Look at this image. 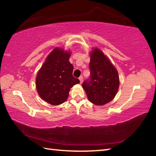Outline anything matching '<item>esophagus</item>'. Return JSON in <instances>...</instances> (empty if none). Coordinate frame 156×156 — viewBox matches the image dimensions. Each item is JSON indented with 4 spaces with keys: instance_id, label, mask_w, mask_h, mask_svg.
<instances>
[{
    "instance_id": "34e87169",
    "label": "esophagus",
    "mask_w": 156,
    "mask_h": 156,
    "mask_svg": "<svg viewBox=\"0 0 156 156\" xmlns=\"http://www.w3.org/2000/svg\"><path fill=\"white\" fill-rule=\"evenodd\" d=\"M79 80H80V84L83 83V76H80V77L79 78Z\"/></svg>"
}]
</instances>
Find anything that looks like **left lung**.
<instances>
[{
    "mask_svg": "<svg viewBox=\"0 0 156 156\" xmlns=\"http://www.w3.org/2000/svg\"><path fill=\"white\" fill-rule=\"evenodd\" d=\"M90 55V78L84 81L83 87L89 101L101 106L114 98L119 87V76L114 66L101 50L93 49Z\"/></svg>",
    "mask_w": 156,
    "mask_h": 156,
    "instance_id": "obj_1",
    "label": "left lung"
}]
</instances>
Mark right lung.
<instances>
[{
  "label": "right lung",
  "instance_id": "add662e5",
  "mask_svg": "<svg viewBox=\"0 0 156 156\" xmlns=\"http://www.w3.org/2000/svg\"><path fill=\"white\" fill-rule=\"evenodd\" d=\"M71 52L56 47L47 57L36 79L38 94L50 105H59L67 100L70 89L80 80L73 76Z\"/></svg>",
  "mask_w": 156,
  "mask_h": 156
}]
</instances>
